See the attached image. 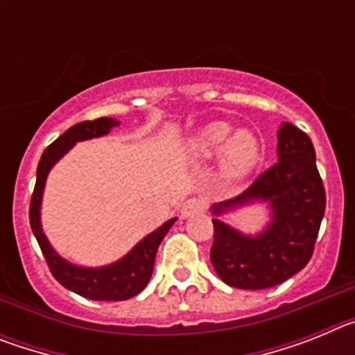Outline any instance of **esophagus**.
<instances>
[{"label":"esophagus","instance_id":"34e87169","mask_svg":"<svg viewBox=\"0 0 355 355\" xmlns=\"http://www.w3.org/2000/svg\"><path fill=\"white\" fill-rule=\"evenodd\" d=\"M205 209H206L205 200L192 197V199H188L183 202V206H181V215H183L184 218H188V216L199 215V213H202Z\"/></svg>","mask_w":355,"mask_h":355}]
</instances>
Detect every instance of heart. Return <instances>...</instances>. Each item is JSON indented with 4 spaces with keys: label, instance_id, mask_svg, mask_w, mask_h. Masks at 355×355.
Here are the masks:
<instances>
[{
    "label": "heart",
    "instance_id": "b5f03b06",
    "mask_svg": "<svg viewBox=\"0 0 355 355\" xmlns=\"http://www.w3.org/2000/svg\"><path fill=\"white\" fill-rule=\"evenodd\" d=\"M231 132L233 128L227 122H213L197 135L193 147L202 156H213L220 150L222 168L227 174H247L261 162V142L252 131L240 130L233 135Z\"/></svg>",
    "mask_w": 355,
    "mask_h": 355
}]
</instances>
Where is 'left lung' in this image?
Returning a JSON list of instances; mask_svg holds the SVG:
<instances>
[{
  "mask_svg": "<svg viewBox=\"0 0 355 355\" xmlns=\"http://www.w3.org/2000/svg\"><path fill=\"white\" fill-rule=\"evenodd\" d=\"M277 156L249 187L213 213L254 199L270 202L272 224L250 238L213 218L209 259L225 284L240 290L277 286L309 263L325 213V188L311 139L290 122L277 130Z\"/></svg>",
  "mask_w": 355,
  "mask_h": 355,
  "instance_id": "1",
  "label": "left lung"
}]
</instances>
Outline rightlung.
Instances as JSON below:
<instances>
[{
  "instance_id": "right-lung-1",
  "label": "right lung",
  "mask_w": 355,
  "mask_h": 355,
  "mask_svg": "<svg viewBox=\"0 0 355 355\" xmlns=\"http://www.w3.org/2000/svg\"><path fill=\"white\" fill-rule=\"evenodd\" d=\"M115 126H119V121L101 117L96 119V121L78 122L72 128H69L64 135H60L42 153V158H40L39 167H37L35 188H33L30 200L31 231L39 241V247L44 254V259L48 263L49 272L62 286L90 300H128L135 295H139L147 286L150 275H153V266H155L156 250H158L159 243L175 222V218L165 222L162 227L156 229L155 233L144 238L139 245L135 247L128 256H124L121 261L103 266V268H81V266L71 265L51 249V245L44 236L42 229H40L39 218L40 199H42L44 183H46L49 168L76 142L101 137Z\"/></svg>"
}]
</instances>
